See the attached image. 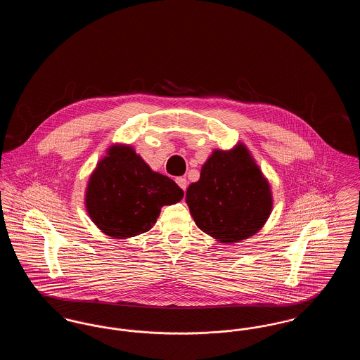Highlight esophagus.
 I'll list each match as a JSON object with an SVG mask.
<instances>
[{
    "label": "esophagus",
    "instance_id": "1",
    "mask_svg": "<svg viewBox=\"0 0 360 360\" xmlns=\"http://www.w3.org/2000/svg\"><path fill=\"white\" fill-rule=\"evenodd\" d=\"M175 182L178 184V186L182 188L184 191H185L186 188H188V181H186V178H185V176H178V178L175 179Z\"/></svg>",
    "mask_w": 360,
    "mask_h": 360
}]
</instances>
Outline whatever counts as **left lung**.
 <instances>
[{
	"label": "left lung",
	"instance_id": "1",
	"mask_svg": "<svg viewBox=\"0 0 360 360\" xmlns=\"http://www.w3.org/2000/svg\"><path fill=\"white\" fill-rule=\"evenodd\" d=\"M186 204L201 231L231 244L260 231L273 210V194L254 158L239 143L229 151L212 153L200 179L188 188Z\"/></svg>",
	"mask_w": 360,
	"mask_h": 360
}]
</instances>
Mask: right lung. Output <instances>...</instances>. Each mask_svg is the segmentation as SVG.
I'll use <instances>...</instances> for the list:
<instances>
[{"instance_id":"1","label":"right lung","mask_w":360,"mask_h":360,"mask_svg":"<svg viewBox=\"0 0 360 360\" xmlns=\"http://www.w3.org/2000/svg\"><path fill=\"white\" fill-rule=\"evenodd\" d=\"M90 175L86 210L105 235L134 238L151 229L162 206L182 200L184 190L150 166L131 146H112Z\"/></svg>"}]
</instances>
